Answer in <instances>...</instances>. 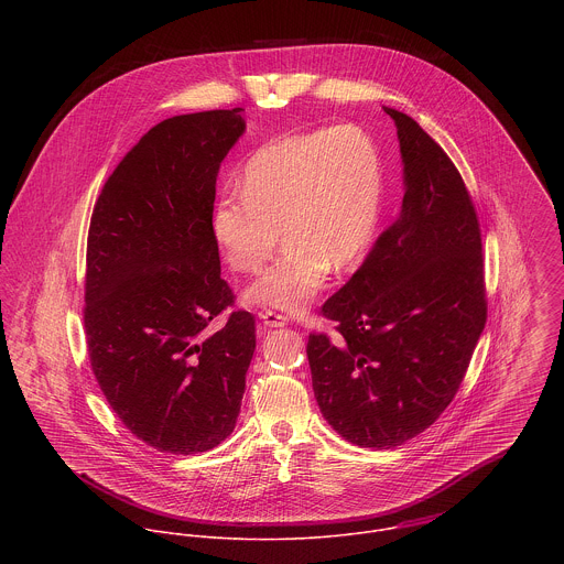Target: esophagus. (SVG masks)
Returning a JSON list of instances; mask_svg holds the SVG:
<instances>
[{
    "instance_id": "esophagus-1",
    "label": "esophagus",
    "mask_w": 564,
    "mask_h": 564,
    "mask_svg": "<svg viewBox=\"0 0 564 564\" xmlns=\"http://www.w3.org/2000/svg\"><path fill=\"white\" fill-rule=\"evenodd\" d=\"M260 322H262L264 327H284L286 325V317L278 315L273 311H264V313H260Z\"/></svg>"
}]
</instances>
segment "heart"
<instances>
[{
  "mask_svg": "<svg viewBox=\"0 0 564 564\" xmlns=\"http://www.w3.org/2000/svg\"><path fill=\"white\" fill-rule=\"evenodd\" d=\"M241 188L226 191L213 213L230 264L258 273L280 230L286 242L245 302L300 313L322 293L332 267L347 271L362 260L380 215L382 162L367 132L336 126L260 145L242 164Z\"/></svg>",
  "mask_w": 564,
  "mask_h": 564,
  "instance_id": "obj_1",
  "label": "heart"
}]
</instances>
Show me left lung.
Here are the masks:
<instances>
[{
  "mask_svg": "<svg viewBox=\"0 0 564 564\" xmlns=\"http://www.w3.org/2000/svg\"><path fill=\"white\" fill-rule=\"evenodd\" d=\"M403 164L400 217L323 304L336 334H311L325 421L358 447L391 449L452 403L486 323L482 239L469 191L441 145L387 108Z\"/></svg>",
  "mask_w": 564,
  "mask_h": 564,
  "instance_id": "left-lung-1",
  "label": "left lung"
}]
</instances>
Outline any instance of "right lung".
Returning <instances> with one entry per match:
<instances>
[{
    "label": "right lung",
    "mask_w": 564,
    "mask_h": 564,
    "mask_svg": "<svg viewBox=\"0 0 564 564\" xmlns=\"http://www.w3.org/2000/svg\"><path fill=\"white\" fill-rule=\"evenodd\" d=\"M242 108L164 119L117 164L93 208L84 327L97 384L123 425L166 454H199L239 419L256 322L237 311L213 230L219 166Z\"/></svg>",
    "instance_id": "right-lung-1"
}]
</instances>
